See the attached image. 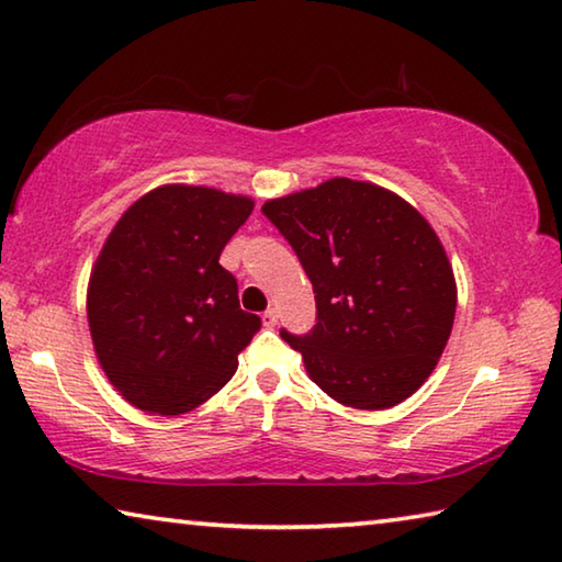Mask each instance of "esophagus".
Returning <instances> with one entry per match:
<instances>
[{
  "label": "esophagus",
  "mask_w": 562,
  "mask_h": 562,
  "mask_svg": "<svg viewBox=\"0 0 562 562\" xmlns=\"http://www.w3.org/2000/svg\"><path fill=\"white\" fill-rule=\"evenodd\" d=\"M278 310H274V307H270L268 312H265V325H268V327H274V325H278Z\"/></svg>",
  "instance_id": "obj_1"
}]
</instances>
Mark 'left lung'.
<instances>
[{"label":"left lung","instance_id":"left-lung-1","mask_svg":"<svg viewBox=\"0 0 562 562\" xmlns=\"http://www.w3.org/2000/svg\"><path fill=\"white\" fill-rule=\"evenodd\" d=\"M262 213L315 288V329L280 331L312 382L364 412L402 404L439 364L456 315L453 268L429 221L351 178L272 198Z\"/></svg>","mask_w":562,"mask_h":562}]
</instances>
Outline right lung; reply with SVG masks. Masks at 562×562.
Listing matches in <instances>:
<instances>
[{
  "instance_id": "add662e5",
  "label": "right lung",
  "mask_w": 562,
  "mask_h": 562,
  "mask_svg": "<svg viewBox=\"0 0 562 562\" xmlns=\"http://www.w3.org/2000/svg\"><path fill=\"white\" fill-rule=\"evenodd\" d=\"M252 207V198L217 188L158 186L103 243L87 290L93 351L140 412H193L231 382L237 355L260 329L217 262Z\"/></svg>"
}]
</instances>
